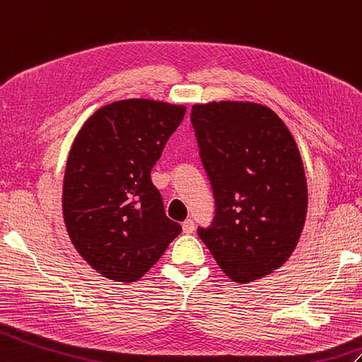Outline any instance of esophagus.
I'll list each match as a JSON object with an SVG mask.
<instances>
[{
	"mask_svg": "<svg viewBox=\"0 0 362 362\" xmlns=\"http://www.w3.org/2000/svg\"><path fill=\"white\" fill-rule=\"evenodd\" d=\"M182 228H183V233H185V234H191L192 231H194V222H192L191 219H187V221L183 222Z\"/></svg>",
	"mask_w": 362,
	"mask_h": 362,
	"instance_id": "1",
	"label": "esophagus"
}]
</instances>
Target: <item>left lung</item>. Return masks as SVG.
Listing matches in <instances>:
<instances>
[{
    "instance_id": "left-lung-1",
    "label": "left lung",
    "mask_w": 362,
    "mask_h": 362,
    "mask_svg": "<svg viewBox=\"0 0 362 362\" xmlns=\"http://www.w3.org/2000/svg\"><path fill=\"white\" fill-rule=\"evenodd\" d=\"M191 124L216 208L199 238L230 279H260L291 256L304 228L307 180L296 141L256 103L194 105Z\"/></svg>"
}]
</instances>
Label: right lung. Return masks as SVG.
<instances>
[{
  "mask_svg": "<svg viewBox=\"0 0 362 362\" xmlns=\"http://www.w3.org/2000/svg\"><path fill=\"white\" fill-rule=\"evenodd\" d=\"M185 112L122 100L98 109L74 141L63 183L66 230L80 256L109 279H140L182 231L165 214L151 170Z\"/></svg>",
  "mask_w": 362,
  "mask_h": 362,
  "instance_id": "obj_1",
  "label": "right lung"
}]
</instances>
